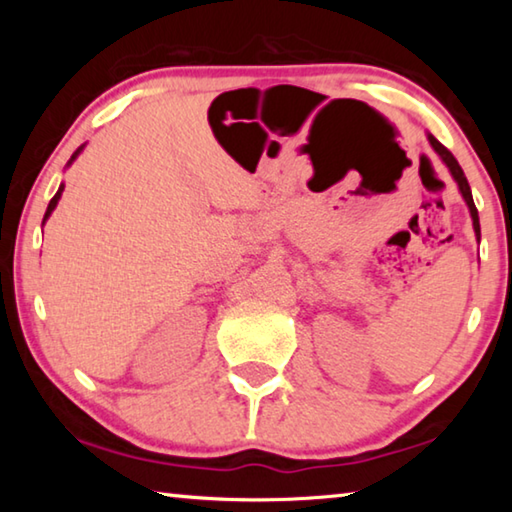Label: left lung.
Segmentation results:
<instances>
[{"label":"left lung","instance_id":"8db88e82","mask_svg":"<svg viewBox=\"0 0 512 512\" xmlns=\"http://www.w3.org/2000/svg\"><path fill=\"white\" fill-rule=\"evenodd\" d=\"M427 140H429V144H431V149L438 153V158L445 162V167L449 169V173H452V178L456 180V185H458V192H461V196H463V201H465V205H467V210H470V216H472V225H474V235H476V241L481 239V225H479V212H476V205H474V198H472V189H470V185H467V178H465V173H463V169H461V164H458V160L454 158L452 155V151H447L443 144H440L436 137H433L431 133H427Z\"/></svg>","mask_w":512,"mask_h":512}]
</instances>
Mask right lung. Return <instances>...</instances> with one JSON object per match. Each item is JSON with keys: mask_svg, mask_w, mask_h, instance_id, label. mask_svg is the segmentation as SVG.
<instances>
[{"mask_svg": "<svg viewBox=\"0 0 512 512\" xmlns=\"http://www.w3.org/2000/svg\"><path fill=\"white\" fill-rule=\"evenodd\" d=\"M83 149H85V144H83V146H79V149L74 151V155H72V158H69V162H67V167H69V164H72L76 158H79V153H81ZM63 189H65V185H60V187H58V192H56V196L51 198V201H49V205H47V212H45V219H42V225H45V221L49 219L51 212L56 210V205H58V201H60V196H63Z\"/></svg>", "mask_w": 512, "mask_h": 512, "instance_id": "add662e5", "label": "right lung"}]
</instances>
